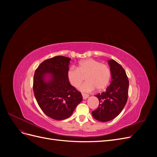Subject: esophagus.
Masks as SVG:
<instances>
[{
    "instance_id": "34e87169",
    "label": "esophagus",
    "mask_w": 157,
    "mask_h": 157,
    "mask_svg": "<svg viewBox=\"0 0 157 157\" xmlns=\"http://www.w3.org/2000/svg\"><path fill=\"white\" fill-rule=\"evenodd\" d=\"M82 98L84 99H87L88 97H89V95L87 94H84V93H82Z\"/></svg>"
}]
</instances>
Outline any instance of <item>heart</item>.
<instances>
[{
    "label": "heart",
    "mask_w": 157,
    "mask_h": 157,
    "mask_svg": "<svg viewBox=\"0 0 157 157\" xmlns=\"http://www.w3.org/2000/svg\"><path fill=\"white\" fill-rule=\"evenodd\" d=\"M85 75L86 82L79 89L82 92H92L95 88L98 90L105 89L110 82L111 73L107 65L94 59L80 61L77 68L72 66L67 73L69 82L74 87H78L82 83Z\"/></svg>",
    "instance_id": "heart-1"
}]
</instances>
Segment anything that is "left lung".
Masks as SVG:
<instances>
[{
  "label": "left lung",
  "instance_id": "obj_1",
  "mask_svg": "<svg viewBox=\"0 0 157 157\" xmlns=\"http://www.w3.org/2000/svg\"><path fill=\"white\" fill-rule=\"evenodd\" d=\"M111 73V82L106 91L96 96L99 106L92 112L97 121L107 122L117 117L124 109L128 99L129 81L124 69L116 61L109 60Z\"/></svg>",
  "mask_w": 157,
  "mask_h": 157
}]
</instances>
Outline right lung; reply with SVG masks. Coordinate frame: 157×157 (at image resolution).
<instances>
[{
  "label": "right lung",
  "instance_id": "right-lung-1",
  "mask_svg": "<svg viewBox=\"0 0 157 157\" xmlns=\"http://www.w3.org/2000/svg\"><path fill=\"white\" fill-rule=\"evenodd\" d=\"M70 60L61 56L46 59L35 70L33 78V92L38 104L54 120L71 117L82 100L81 93L71 86L67 78ZM48 74L51 75L46 79Z\"/></svg>",
  "mask_w": 157,
  "mask_h": 157
}]
</instances>
